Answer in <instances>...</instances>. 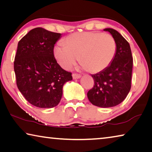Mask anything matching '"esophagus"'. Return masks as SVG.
Returning a JSON list of instances; mask_svg holds the SVG:
<instances>
[{
    "mask_svg": "<svg viewBox=\"0 0 152 152\" xmlns=\"http://www.w3.org/2000/svg\"><path fill=\"white\" fill-rule=\"evenodd\" d=\"M72 77H73V79H78V78H80L81 76L78 74L73 73V74H72Z\"/></svg>",
    "mask_w": 152,
    "mask_h": 152,
    "instance_id": "esophagus-1",
    "label": "esophagus"
}]
</instances>
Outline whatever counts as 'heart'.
<instances>
[{
  "instance_id": "heart-1",
  "label": "heart",
  "mask_w": 152,
  "mask_h": 152,
  "mask_svg": "<svg viewBox=\"0 0 152 152\" xmlns=\"http://www.w3.org/2000/svg\"><path fill=\"white\" fill-rule=\"evenodd\" d=\"M116 53V42L112 35L99 32L74 33L58 43L54 55L59 64L69 69L79 57L82 67L92 73L107 68Z\"/></svg>"
}]
</instances>
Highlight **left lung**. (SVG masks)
<instances>
[{
  "label": "left lung",
  "instance_id": "left-lung-1",
  "mask_svg": "<svg viewBox=\"0 0 152 152\" xmlns=\"http://www.w3.org/2000/svg\"><path fill=\"white\" fill-rule=\"evenodd\" d=\"M116 42V53L111 64L97 74H91L94 86L87 93L93 105L111 107L120 104L126 97L131 87L132 57L129 43L112 28H105Z\"/></svg>",
  "mask_w": 152,
  "mask_h": 152
}]
</instances>
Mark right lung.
<instances>
[{"instance_id":"1","label":"right lung","mask_w":152,"mask_h":152,"mask_svg":"<svg viewBox=\"0 0 152 152\" xmlns=\"http://www.w3.org/2000/svg\"><path fill=\"white\" fill-rule=\"evenodd\" d=\"M61 35L36 28L18 42L14 61L17 86L36 107L51 108L58 105L64 85L72 80L71 72L62 69L54 57V46Z\"/></svg>"}]
</instances>
